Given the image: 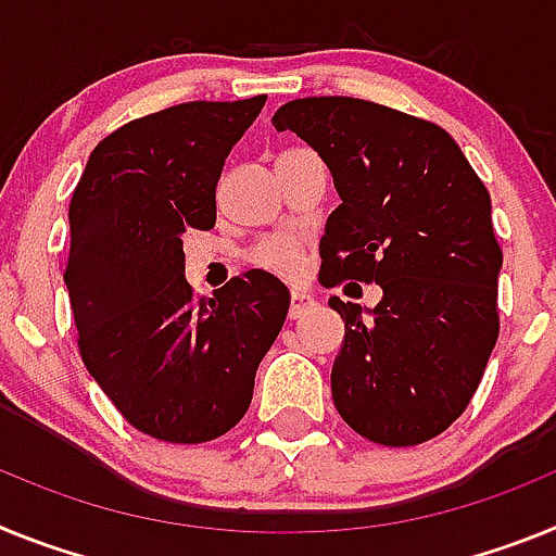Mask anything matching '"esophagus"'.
Segmentation results:
<instances>
[{"mask_svg":"<svg viewBox=\"0 0 556 556\" xmlns=\"http://www.w3.org/2000/svg\"><path fill=\"white\" fill-rule=\"evenodd\" d=\"M311 307H313V302H311V296H307V293L293 291L291 307H288V318H291V321H296V318L305 316V313L311 311Z\"/></svg>","mask_w":556,"mask_h":556,"instance_id":"obj_1","label":"esophagus"}]
</instances>
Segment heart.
<instances>
[{
	"label": "heart",
	"mask_w": 556,
	"mask_h": 556,
	"mask_svg": "<svg viewBox=\"0 0 556 556\" xmlns=\"http://www.w3.org/2000/svg\"><path fill=\"white\" fill-rule=\"evenodd\" d=\"M249 260L265 271L277 274V277H296L302 271V238L296 235H271V238L260 240L251 249Z\"/></svg>",
	"instance_id": "b5f03b06"
}]
</instances>
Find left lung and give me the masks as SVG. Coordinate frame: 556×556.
Here are the masks:
<instances>
[{"label":"left lung","instance_id":"left-lung-1","mask_svg":"<svg viewBox=\"0 0 556 556\" xmlns=\"http://www.w3.org/2000/svg\"><path fill=\"white\" fill-rule=\"evenodd\" d=\"M271 123L318 151L341 198L318 282L383 288L369 313L330 299L344 318L332 403L369 442L422 445L465 414L498 341L490 192L445 128L389 105L302 98Z\"/></svg>","mask_w":556,"mask_h":556}]
</instances>
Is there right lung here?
<instances>
[{
    "mask_svg": "<svg viewBox=\"0 0 556 556\" xmlns=\"http://www.w3.org/2000/svg\"><path fill=\"white\" fill-rule=\"evenodd\" d=\"M265 105L192 100L131 119L91 151L70 204L64 282L77 350L137 431L173 445L224 437L288 316V288L245 271L201 299L185 279L187 229H212L231 144Z\"/></svg>",
    "mask_w": 556,
    "mask_h": 556,
    "instance_id": "1",
    "label": "right lung"
}]
</instances>
